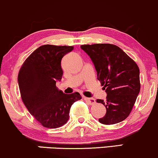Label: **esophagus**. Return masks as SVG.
<instances>
[{
    "label": "esophagus",
    "instance_id": "34e87169",
    "mask_svg": "<svg viewBox=\"0 0 158 158\" xmlns=\"http://www.w3.org/2000/svg\"><path fill=\"white\" fill-rule=\"evenodd\" d=\"M84 100L89 102L90 105H94L96 103V100L94 98H87V97H84Z\"/></svg>",
    "mask_w": 158,
    "mask_h": 158
}]
</instances>
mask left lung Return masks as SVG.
I'll return each instance as SVG.
<instances>
[{
    "mask_svg": "<svg viewBox=\"0 0 158 158\" xmlns=\"http://www.w3.org/2000/svg\"><path fill=\"white\" fill-rule=\"evenodd\" d=\"M90 56L97 73V79L107 93L106 100H97L106 108L99 122L114 124L129 116L140 92V71L137 64L118 46L112 44L81 46Z\"/></svg>",
    "mask_w": 158,
    "mask_h": 158,
    "instance_id": "8db88e82",
    "label": "left lung"
}]
</instances>
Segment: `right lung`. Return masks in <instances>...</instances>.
Instances as JSON below:
<instances>
[{
    "mask_svg": "<svg viewBox=\"0 0 158 158\" xmlns=\"http://www.w3.org/2000/svg\"><path fill=\"white\" fill-rule=\"evenodd\" d=\"M73 46L44 44L25 59L19 69V89L29 113L44 127L58 128L67 122L71 106L81 100L78 92L67 94L56 87L61 80V60Z\"/></svg>",
    "mask_w": 158,
    "mask_h": 158,
    "instance_id": "add662e5",
    "label": "right lung"
}]
</instances>
